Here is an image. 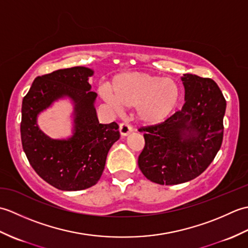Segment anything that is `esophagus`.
<instances>
[{"instance_id":"34e87169","label":"esophagus","mask_w":248,"mask_h":248,"mask_svg":"<svg viewBox=\"0 0 248 248\" xmlns=\"http://www.w3.org/2000/svg\"><path fill=\"white\" fill-rule=\"evenodd\" d=\"M132 131H133L132 127H131V125L127 123H121L119 124V132L121 136H127L132 132Z\"/></svg>"}]
</instances>
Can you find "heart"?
I'll use <instances>...</instances> for the list:
<instances>
[{
    "label": "heart",
    "mask_w": 248,
    "mask_h": 248,
    "mask_svg": "<svg viewBox=\"0 0 248 248\" xmlns=\"http://www.w3.org/2000/svg\"><path fill=\"white\" fill-rule=\"evenodd\" d=\"M102 97L119 109L136 107V117L141 124L155 125L176 112L182 91L172 78L148 72H128L115 76L109 91L103 92Z\"/></svg>",
    "instance_id": "b5f03b06"
}]
</instances>
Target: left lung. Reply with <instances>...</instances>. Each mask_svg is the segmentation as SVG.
Returning a JSON list of instances; mask_svg holds the SVG:
<instances>
[{
	"instance_id": "8db88e82",
	"label": "left lung",
	"mask_w": 248,
	"mask_h": 248,
	"mask_svg": "<svg viewBox=\"0 0 248 248\" xmlns=\"http://www.w3.org/2000/svg\"><path fill=\"white\" fill-rule=\"evenodd\" d=\"M186 103L164 123L139 129L145 147L139 156L143 175L157 184L187 182L198 177L222 146L226 100L212 78L181 77Z\"/></svg>"
}]
</instances>
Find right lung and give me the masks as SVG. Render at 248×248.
I'll return each mask as SVG.
<instances>
[{"label":"right lung","instance_id":"1","mask_svg":"<svg viewBox=\"0 0 248 248\" xmlns=\"http://www.w3.org/2000/svg\"><path fill=\"white\" fill-rule=\"evenodd\" d=\"M93 75L92 69L78 66L37 77L22 101L20 131L26 157L40 178L62 191L94 186L108 150L120 136L116 123H99L94 108L97 93L88 83ZM64 96L75 105L74 134L67 140H53L39 129L36 117Z\"/></svg>","mask_w":248,"mask_h":248}]
</instances>
